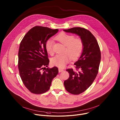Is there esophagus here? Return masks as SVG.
Wrapping results in <instances>:
<instances>
[{"label": "esophagus", "mask_w": 120, "mask_h": 120, "mask_svg": "<svg viewBox=\"0 0 120 120\" xmlns=\"http://www.w3.org/2000/svg\"><path fill=\"white\" fill-rule=\"evenodd\" d=\"M63 71H64V70L63 69H60V68L59 69V72H62Z\"/></svg>", "instance_id": "34e87169"}]
</instances>
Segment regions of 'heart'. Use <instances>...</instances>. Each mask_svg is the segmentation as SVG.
Here are the masks:
<instances>
[{"label": "heart", "instance_id": "1", "mask_svg": "<svg viewBox=\"0 0 120 120\" xmlns=\"http://www.w3.org/2000/svg\"><path fill=\"white\" fill-rule=\"evenodd\" d=\"M56 38L60 43L65 45L66 49L64 52L68 54H58L56 55L52 59L51 63L53 65L60 68H63L71 61V57L72 60H75L80 57L83 50L84 44L83 41L80 38H75L74 35L64 32L60 33L56 36ZM53 46V40H47L45 44V49L50 55L54 54Z\"/></svg>", "mask_w": 120, "mask_h": 120}]
</instances>
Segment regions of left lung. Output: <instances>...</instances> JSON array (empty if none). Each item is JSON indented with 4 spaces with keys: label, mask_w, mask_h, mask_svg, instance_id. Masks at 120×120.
<instances>
[{
    "label": "left lung",
    "mask_w": 120,
    "mask_h": 120,
    "mask_svg": "<svg viewBox=\"0 0 120 120\" xmlns=\"http://www.w3.org/2000/svg\"><path fill=\"white\" fill-rule=\"evenodd\" d=\"M64 31L76 34L83 41L84 48L78 60L75 63L77 71L69 69L70 77L64 80L66 90L74 95H79L86 90L92 84L98 73L101 59L99 46L95 36L87 30L74 27Z\"/></svg>",
    "instance_id": "8db88e82"
}]
</instances>
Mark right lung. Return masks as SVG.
Instances as JSON below:
<instances>
[{"label":"right lung","instance_id":"add662e5","mask_svg":"<svg viewBox=\"0 0 120 120\" xmlns=\"http://www.w3.org/2000/svg\"><path fill=\"white\" fill-rule=\"evenodd\" d=\"M58 29L35 26L24 35L18 53V68L25 86L31 93L40 94L49 89L59 71L56 66L47 68L49 60L45 44Z\"/></svg>","mask_w":120,"mask_h":120}]
</instances>
